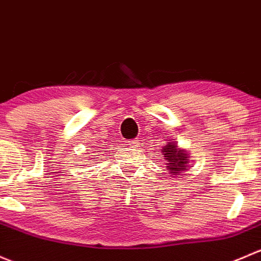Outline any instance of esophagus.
Returning <instances> with one entry per match:
<instances>
[{"label": "esophagus", "mask_w": 261, "mask_h": 261, "mask_svg": "<svg viewBox=\"0 0 261 261\" xmlns=\"http://www.w3.org/2000/svg\"><path fill=\"white\" fill-rule=\"evenodd\" d=\"M128 144H129L130 148H137L138 147V141L137 139H132V141H128Z\"/></svg>", "instance_id": "34e87169"}]
</instances>
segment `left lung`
I'll use <instances>...</instances> for the list:
<instances>
[{
	"mask_svg": "<svg viewBox=\"0 0 261 261\" xmlns=\"http://www.w3.org/2000/svg\"><path fill=\"white\" fill-rule=\"evenodd\" d=\"M163 160L167 161V166L171 174L177 173L178 171H184V168L186 167V153H184V150L177 148V146L174 143H170L167 146L163 147Z\"/></svg>",
	"mask_w": 261,
	"mask_h": 261,
	"instance_id": "obj_1",
	"label": "left lung"
}]
</instances>
